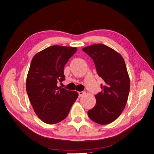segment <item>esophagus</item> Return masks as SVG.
I'll list each match as a JSON object with an SVG mask.
<instances>
[{"instance_id":"34e87169","label":"esophagus","mask_w":154,"mask_h":154,"mask_svg":"<svg viewBox=\"0 0 154 154\" xmlns=\"http://www.w3.org/2000/svg\"><path fill=\"white\" fill-rule=\"evenodd\" d=\"M85 91H79V92H78V94H79V97H81V96H82L83 94H85Z\"/></svg>"}]
</instances>
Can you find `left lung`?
I'll return each mask as SVG.
<instances>
[{"label": "left lung", "instance_id": "8db88e82", "mask_svg": "<svg viewBox=\"0 0 154 154\" xmlns=\"http://www.w3.org/2000/svg\"><path fill=\"white\" fill-rule=\"evenodd\" d=\"M82 50L92 58L104 81L102 91L95 95L96 105L88 111V116L97 123H110L120 116L128 100L130 81L125 63L119 53L101 44Z\"/></svg>", "mask_w": 154, "mask_h": 154}]
</instances>
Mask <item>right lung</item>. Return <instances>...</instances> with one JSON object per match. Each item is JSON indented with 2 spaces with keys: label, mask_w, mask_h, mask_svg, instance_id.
Returning <instances> with one entry per match:
<instances>
[{
  "label": "right lung",
  "mask_w": 154,
  "mask_h": 154,
  "mask_svg": "<svg viewBox=\"0 0 154 154\" xmlns=\"http://www.w3.org/2000/svg\"><path fill=\"white\" fill-rule=\"evenodd\" d=\"M75 47L53 45L37 53L26 79V91L38 117L48 124L65 119L78 97L76 91L58 87L65 80L64 67Z\"/></svg>",
  "instance_id": "add662e5"
}]
</instances>
